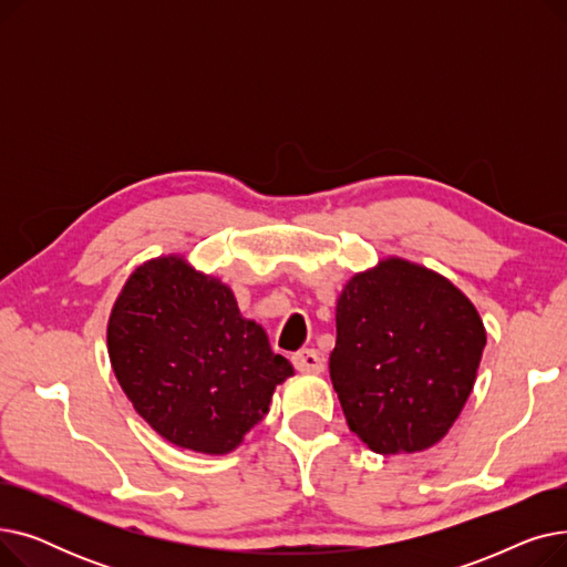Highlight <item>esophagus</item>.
Here are the masks:
<instances>
[{
  "mask_svg": "<svg viewBox=\"0 0 567 567\" xmlns=\"http://www.w3.org/2000/svg\"><path fill=\"white\" fill-rule=\"evenodd\" d=\"M291 363L299 372H312L319 374L323 370V359L315 349H301L299 353L291 355Z\"/></svg>",
  "mask_w": 567,
  "mask_h": 567,
  "instance_id": "34e87169",
  "label": "esophagus"
}]
</instances>
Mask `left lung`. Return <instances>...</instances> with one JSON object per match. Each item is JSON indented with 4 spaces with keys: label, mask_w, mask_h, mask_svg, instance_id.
<instances>
[{
    "label": "left lung",
    "mask_w": 567,
    "mask_h": 567,
    "mask_svg": "<svg viewBox=\"0 0 567 567\" xmlns=\"http://www.w3.org/2000/svg\"><path fill=\"white\" fill-rule=\"evenodd\" d=\"M336 329L331 381L370 451L421 453L449 434L487 344L478 310L449 278L385 257L349 278Z\"/></svg>",
    "instance_id": "8db88e82"
}]
</instances>
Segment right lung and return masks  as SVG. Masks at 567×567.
<instances>
[{
  "label": "right lung",
  "instance_id": "obj_1",
  "mask_svg": "<svg viewBox=\"0 0 567 567\" xmlns=\"http://www.w3.org/2000/svg\"><path fill=\"white\" fill-rule=\"evenodd\" d=\"M114 377L156 434L178 449L227 455L293 374L234 291L184 255L142 261L107 319Z\"/></svg>",
  "mask_w": 567,
  "mask_h": 567
}]
</instances>
